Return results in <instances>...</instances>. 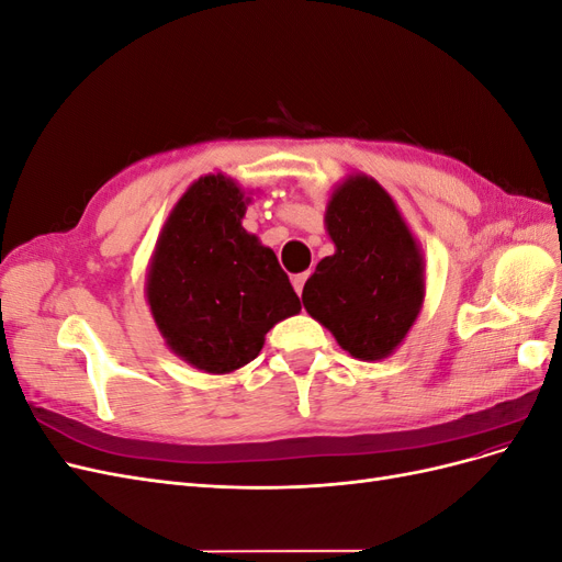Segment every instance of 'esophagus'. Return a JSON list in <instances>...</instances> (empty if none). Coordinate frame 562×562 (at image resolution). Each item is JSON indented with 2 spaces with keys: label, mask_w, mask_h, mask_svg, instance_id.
Masks as SVG:
<instances>
[{
  "label": "esophagus",
  "mask_w": 562,
  "mask_h": 562,
  "mask_svg": "<svg viewBox=\"0 0 562 562\" xmlns=\"http://www.w3.org/2000/svg\"><path fill=\"white\" fill-rule=\"evenodd\" d=\"M307 279H310V271H302V274H295V277H293V288H295L297 295L302 293L304 281H307Z\"/></svg>",
  "instance_id": "obj_1"
}]
</instances>
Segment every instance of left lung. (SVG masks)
<instances>
[{
    "instance_id": "left-lung-1",
    "label": "left lung",
    "mask_w": 562,
    "mask_h": 562,
    "mask_svg": "<svg viewBox=\"0 0 562 562\" xmlns=\"http://www.w3.org/2000/svg\"><path fill=\"white\" fill-rule=\"evenodd\" d=\"M323 223L335 252L304 283V310L353 359L382 361L403 345L422 312V246L396 201L366 173L335 187Z\"/></svg>"
}]
</instances>
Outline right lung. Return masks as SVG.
Instances as JSON below:
<instances>
[{"instance_id":"1","label":"right lung","mask_w":562,"mask_h":562,"mask_svg":"<svg viewBox=\"0 0 562 562\" xmlns=\"http://www.w3.org/2000/svg\"><path fill=\"white\" fill-rule=\"evenodd\" d=\"M248 203L225 173L201 176L168 213L147 265L145 300L164 345L209 375L250 363L265 335L300 312L274 250L241 225Z\"/></svg>"}]
</instances>
